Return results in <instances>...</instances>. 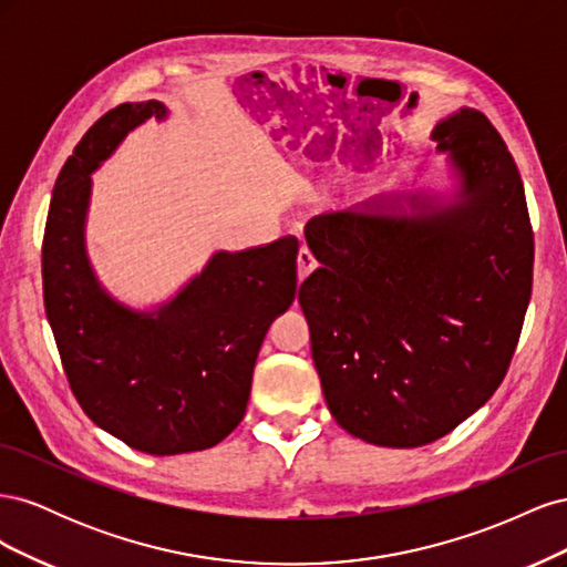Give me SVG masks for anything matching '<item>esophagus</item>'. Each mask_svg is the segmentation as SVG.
Wrapping results in <instances>:
<instances>
[{
  "instance_id": "obj_1",
  "label": "esophagus",
  "mask_w": 567,
  "mask_h": 567,
  "mask_svg": "<svg viewBox=\"0 0 567 567\" xmlns=\"http://www.w3.org/2000/svg\"><path fill=\"white\" fill-rule=\"evenodd\" d=\"M315 267H317V257L312 255L310 248L302 246L300 252H298V277H300V281H302V279L307 277V274H310Z\"/></svg>"
}]
</instances>
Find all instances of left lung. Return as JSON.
<instances>
[{"instance_id": "1", "label": "left lung", "mask_w": 567, "mask_h": 567, "mask_svg": "<svg viewBox=\"0 0 567 567\" xmlns=\"http://www.w3.org/2000/svg\"><path fill=\"white\" fill-rule=\"evenodd\" d=\"M461 196L414 215L379 200L307 221L321 262L300 286L321 390L340 427L379 447H421L502 385L532 296V234L518 165L480 111L433 132ZM379 207V212H371Z\"/></svg>"}]
</instances>
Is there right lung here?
Instances as JSON below:
<instances>
[{"mask_svg":"<svg viewBox=\"0 0 567 567\" xmlns=\"http://www.w3.org/2000/svg\"><path fill=\"white\" fill-rule=\"evenodd\" d=\"M161 101L101 115L61 167L42 241L44 310L82 411L127 447L173 456L215 447L241 423L271 319L296 298L298 238L215 252L158 312L104 293L84 252L90 175Z\"/></svg>","mask_w":567,"mask_h":567,"instance_id":"add662e5","label":"right lung"}]
</instances>
